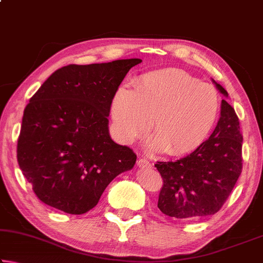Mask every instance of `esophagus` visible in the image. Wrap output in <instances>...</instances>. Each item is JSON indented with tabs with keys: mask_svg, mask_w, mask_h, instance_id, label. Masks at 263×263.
<instances>
[{
	"mask_svg": "<svg viewBox=\"0 0 263 263\" xmlns=\"http://www.w3.org/2000/svg\"><path fill=\"white\" fill-rule=\"evenodd\" d=\"M137 166L139 168H151V167H152V164H151V162L148 161L147 159L141 158L137 161Z\"/></svg>",
	"mask_w": 263,
	"mask_h": 263,
	"instance_id": "esophagus-1",
	"label": "esophagus"
}]
</instances>
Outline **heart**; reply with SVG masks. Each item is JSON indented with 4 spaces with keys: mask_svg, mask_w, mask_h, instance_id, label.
<instances>
[{
    "mask_svg": "<svg viewBox=\"0 0 263 263\" xmlns=\"http://www.w3.org/2000/svg\"><path fill=\"white\" fill-rule=\"evenodd\" d=\"M219 112L216 88L179 69L142 75L135 89L119 88L111 102V118L119 141H135L151 121L152 146L171 157L198 148L215 127Z\"/></svg>",
    "mask_w": 263,
    "mask_h": 263,
    "instance_id": "1",
    "label": "heart"
}]
</instances>
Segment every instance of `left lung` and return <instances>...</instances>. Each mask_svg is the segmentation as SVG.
I'll use <instances>...</instances> for the list:
<instances>
[{
    "label": "left lung",
    "instance_id": "obj_1",
    "mask_svg": "<svg viewBox=\"0 0 263 263\" xmlns=\"http://www.w3.org/2000/svg\"><path fill=\"white\" fill-rule=\"evenodd\" d=\"M222 95L228 91L212 80ZM163 185L160 211L176 219L215 215L232 193L242 169V135L234 109L221 101L220 118L208 140L175 161L155 163Z\"/></svg>",
    "mask_w": 263,
    "mask_h": 263
}]
</instances>
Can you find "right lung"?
I'll return each mask as SVG.
<instances>
[{"label": "right lung", "mask_w": 263, "mask_h": 263, "mask_svg": "<svg viewBox=\"0 0 263 263\" xmlns=\"http://www.w3.org/2000/svg\"><path fill=\"white\" fill-rule=\"evenodd\" d=\"M140 59L68 65L55 70L25 106L17 161L43 203L70 215L97 205L137 155L109 135L116 91Z\"/></svg>", "instance_id": "obj_1"}]
</instances>
